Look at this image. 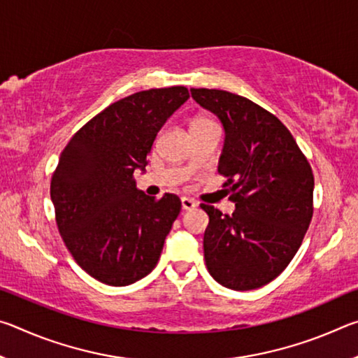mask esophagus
I'll list each match as a JSON object with an SVG mask.
<instances>
[{
  "mask_svg": "<svg viewBox=\"0 0 358 358\" xmlns=\"http://www.w3.org/2000/svg\"><path fill=\"white\" fill-rule=\"evenodd\" d=\"M181 208H183V210L196 208V202H194L192 199H189V197H181Z\"/></svg>",
  "mask_w": 358,
  "mask_h": 358,
  "instance_id": "34e87169",
  "label": "esophagus"
}]
</instances>
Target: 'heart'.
Returning <instances> with one entry per match:
<instances>
[{
  "instance_id": "1",
  "label": "heart",
  "mask_w": 358,
  "mask_h": 358,
  "mask_svg": "<svg viewBox=\"0 0 358 358\" xmlns=\"http://www.w3.org/2000/svg\"><path fill=\"white\" fill-rule=\"evenodd\" d=\"M210 123H211V121L205 120V118H196L192 121L191 126H202V124H210Z\"/></svg>"
}]
</instances>
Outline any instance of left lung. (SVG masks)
Instances as JSON below:
<instances>
[{"label": "left lung", "instance_id": "8db88e82", "mask_svg": "<svg viewBox=\"0 0 358 358\" xmlns=\"http://www.w3.org/2000/svg\"><path fill=\"white\" fill-rule=\"evenodd\" d=\"M191 96L222 123L217 172L235 203L232 216L201 205L210 217L205 264L224 287H262L289 265L310 227L311 166L286 126L252 101L208 88H191Z\"/></svg>", "mask_w": 358, "mask_h": 358}]
</instances>
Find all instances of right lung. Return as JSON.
Returning <instances> with one entry per match:
<instances>
[{
	"label": "right lung",
	"mask_w": 358,
	"mask_h": 358,
	"mask_svg": "<svg viewBox=\"0 0 358 358\" xmlns=\"http://www.w3.org/2000/svg\"><path fill=\"white\" fill-rule=\"evenodd\" d=\"M187 98L185 87L131 94L90 120L62 151L50 183L57 226L94 280L129 286L159 260L181 202L137 189L134 171H145L157 132Z\"/></svg>",
	"instance_id": "add662e5"
}]
</instances>
